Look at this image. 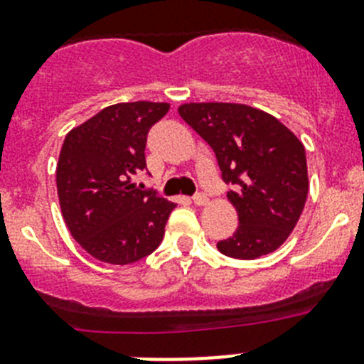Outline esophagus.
Segmentation results:
<instances>
[{"instance_id":"34e87169","label":"esophagus","mask_w":364,"mask_h":364,"mask_svg":"<svg viewBox=\"0 0 364 364\" xmlns=\"http://www.w3.org/2000/svg\"><path fill=\"white\" fill-rule=\"evenodd\" d=\"M207 202H209V198H207L205 193H196V195L193 196V203H195V205H205Z\"/></svg>"}]
</instances>
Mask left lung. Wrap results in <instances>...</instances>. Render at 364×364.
Listing matches in <instances>:
<instances>
[{"mask_svg": "<svg viewBox=\"0 0 364 364\" xmlns=\"http://www.w3.org/2000/svg\"><path fill=\"white\" fill-rule=\"evenodd\" d=\"M178 114L207 141L240 225L218 250L234 259L275 252L295 228L309 191L304 144L277 117L241 103H184Z\"/></svg>", "mask_w": 364, "mask_h": 364, "instance_id": "obj_1", "label": "left lung"}]
</instances>
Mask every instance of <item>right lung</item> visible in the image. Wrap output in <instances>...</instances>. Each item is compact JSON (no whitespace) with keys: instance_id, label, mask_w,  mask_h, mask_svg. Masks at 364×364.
<instances>
[{"instance_id":"1","label":"right lung","mask_w":364,"mask_h":364,"mask_svg":"<svg viewBox=\"0 0 364 364\" xmlns=\"http://www.w3.org/2000/svg\"><path fill=\"white\" fill-rule=\"evenodd\" d=\"M168 103H116L73 128L57 164V191L71 236L109 264H132L161 245L175 203L134 180L146 171V137Z\"/></svg>"}]
</instances>
